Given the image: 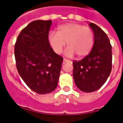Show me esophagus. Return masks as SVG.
Masks as SVG:
<instances>
[{
	"mask_svg": "<svg viewBox=\"0 0 123 123\" xmlns=\"http://www.w3.org/2000/svg\"><path fill=\"white\" fill-rule=\"evenodd\" d=\"M63 62H70L69 60H68V59H63Z\"/></svg>",
	"mask_w": 123,
	"mask_h": 123,
	"instance_id": "esophagus-1",
	"label": "esophagus"
}]
</instances>
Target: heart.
Wrapping results in <instances>:
<instances>
[{
	"label": "heart",
	"mask_w": 123,
	"mask_h": 123,
	"mask_svg": "<svg viewBox=\"0 0 123 123\" xmlns=\"http://www.w3.org/2000/svg\"><path fill=\"white\" fill-rule=\"evenodd\" d=\"M49 43L56 54H60L67 43L68 46L66 55L72 56L76 54L78 57H84L90 53L94 42V34L88 26L68 23L59 25L57 32L51 31L48 33Z\"/></svg>",
	"instance_id": "1"
}]
</instances>
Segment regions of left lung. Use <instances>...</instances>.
<instances>
[{"label": "left lung", "instance_id": "obj_1", "mask_svg": "<svg viewBox=\"0 0 123 123\" xmlns=\"http://www.w3.org/2000/svg\"><path fill=\"white\" fill-rule=\"evenodd\" d=\"M94 34L92 50L80 61H73V77L80 90L92 92L105 84L112 69V47L107 35L99 26L90 23Z\"/></svg>", "mask_w": 123, "mask_h": 123}]
</instances>
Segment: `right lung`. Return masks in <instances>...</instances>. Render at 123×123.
Listing matches in <instances>:
<instances>
[{
    "label": "right lung",
    "instance_id": "1",
    "mask_svg": "<svg viewBox=\"0 0 123 123\" xmlns=\"http://www.w3.org/2000/svg\"><path fill=\"white\" fill-rule=\"evenodd\" d=\"M51 24V20L31 22L21 31L14 46L18 72L26 85L39 94L56 89L63 61L49 43Z\"/></svg>",
    "mask_w": 123,
    "mask_h": 123
}]
</instances>
